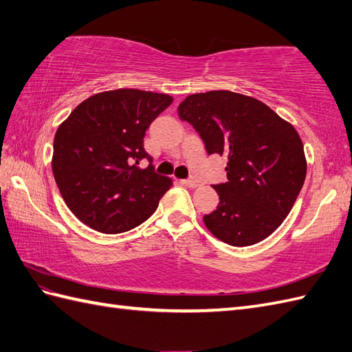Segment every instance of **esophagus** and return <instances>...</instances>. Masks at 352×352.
Wrapping results in <instances>:
<instances>
[{
  "label": "esophagus",
  "mask_w": 352,
  "mask_h": 352,
  "mask_svg": "<svg viewBox=\"0 0 352 352\" xmlns=\"http://www.w3.org/2000/svg\"><path fill=\"white\" fill-rule=\"evenodd\" d=\"M181 184L188 186V188H199L201 185L199 181H194V179H188V181H181Z\"/></svg>",
  "instance_id": "obj_1"
}]
</instances>
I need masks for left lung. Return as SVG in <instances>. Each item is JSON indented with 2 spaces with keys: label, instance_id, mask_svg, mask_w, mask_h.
Segmentation results:
<instances>
[{
  "label": "left lung",
  "instance_id": "obj_1",
  "mask_svg": "<svg viewBox=\"0 0 352 352\" xmlns=\"http://www.w3.org/2000/svg\"><path fill=\"white\" fill-rule=\"evenodd\" d=\"M177 113L200 134L209 155L228 157V181L213 185L219 203L203 217L204 226L231 246L264 241L287 218L306 177L296 128L260 100L231 91L192 94Z\"/></svg>",
  "mask_w": 352,
  "mask_h": 352
}]
</instances>
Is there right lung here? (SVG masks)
Masks as SVG:
<instances>
[{"label":"right lung","instance_id":"1","mask_svg":"<svg viewBox=\"0 0 352 352\" xmlns=\"http://www.w3.org/2000/svg\"><path fill=\"white\" fill-rule=\"evenodd\" d=\"M173 97L140 89L98 92L58 126L52 171L65 204L100 233L116 234L146 221L170 190L143 148L144 133Z\"/></svg>","mask_w":352,"mask_h":352}]
</instances>
